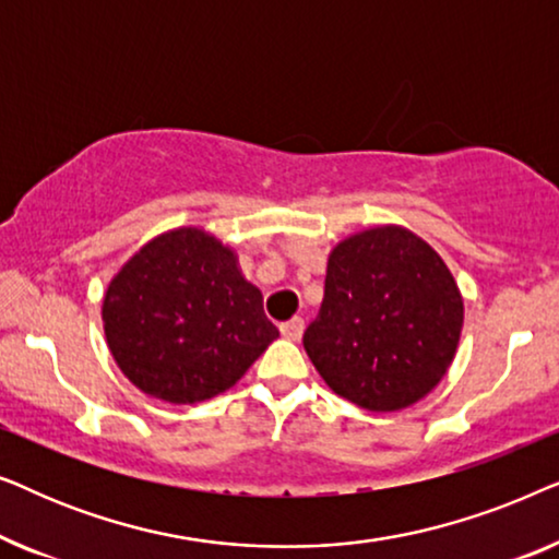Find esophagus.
<instances>
[{"instance_id":"obj_1","label":"esophagus","mask_w":559,"mask_h":559,"mask_svg":"<svg viewBox=\"0 0 559 559\" xmlns=\"http://www.w3.org/2000/svg\"><path fill=\"white\" fill-rule=\"evenodd\" d=\"M302 331H305V320L302 318H289L285 323L280 325V333L285 335L287 341H300L302 338Z\"/></svg>"}]
</instances>
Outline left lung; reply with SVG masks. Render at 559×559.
Segmentation results:
<instances>
[{"mask_svg": "<svg viewBox=\"0 0 559 559\" xmlns=\"http://www.w3.org/2000/svg\"><path fill=\"white\" fill-rule=\"evenodd\" d=\"M461 331L463 295L453 272L415 231L384 224L335 243L323 305L302 346L343 400L396 412L440 384Z\"/></svg>", "mask_w": 559, "mask_h": 559, "instance_id": "left-lung-1", "label": "left lung"}]
</instances>
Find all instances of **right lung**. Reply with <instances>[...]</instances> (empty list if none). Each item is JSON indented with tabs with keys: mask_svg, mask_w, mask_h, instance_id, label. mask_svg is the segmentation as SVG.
I'll use <instances>...</instances> for the list:
<instances>
[{
	"mask_svg": "<svg viewBox=\"0 0 559 559\" xmlns=\"http://www.w3.org/2000/svg\"><path fill=\"white\" fill-rule=\"evenodd\" d=\"M102 320L121 373L170 404L224 394L280 335L236 251L198 226L136 249L106 287Z\"/></svg>",
	"mask_w": 559,
	"mask_h": 559,
	"instance_id": "1",
	"label": "right lung"
}]
</instances>
